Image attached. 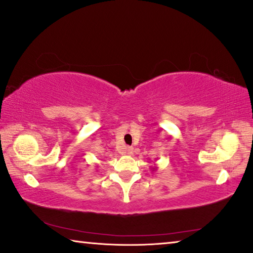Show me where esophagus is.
Returning a JSON list of instances; mask_svg holds the SVG:
<instances>
[{
    "mask_svg": "<svg viewBox=\"0 0 253 253\" xmlns=\"http://www.w3.org/2000/svg\"><path fill=\"white\" fill-rule=\"evenodd\" d=\"M126 153L127 155H132V154H133V148H132V147H126Z\"/></svg>",
    "mask_w": 253,
    "mask_h": 253,
    "instance_id": "1",
    "label": "esophagus"
}]
</instances>
